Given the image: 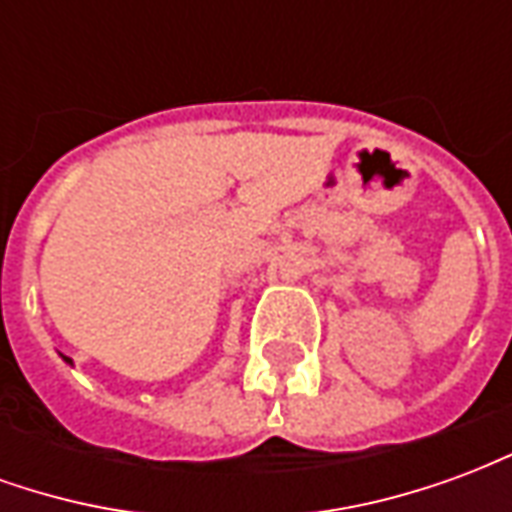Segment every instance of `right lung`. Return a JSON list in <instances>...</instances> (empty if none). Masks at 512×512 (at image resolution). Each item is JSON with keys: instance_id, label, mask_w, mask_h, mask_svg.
I'll use <instances>...</instances> for the list:
<instances>
[{"instance_id": "right-lung-1", "label": "right lung", "mask_w": 512, "mask_h": 512, "mask_svg": "<svg viewBox=\"0 0 512 512\" xmlns=\"http://www.w3.org/2000/svg\"><path fill=\"white\" fill-rule=\"evenodd\" d=\"M62 356V354H60ZM62 359H65V362H68V365H73V359H68V356H62Z\"/></svg>"}]
</instances>
